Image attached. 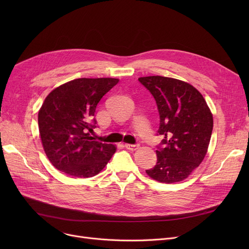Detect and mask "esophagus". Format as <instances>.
<instances>
[{
	"instance_id": "esophagus-1",
	"label": "esophagus",
	"mask_w": 249,
	"mask_h": 249,
	"mask_svg": "<svg viewBox=\"0 0 249 249\" xmlns=\"http://www.w3.org/2000/svg\"><path fill=\"white\" fill-rule=\"evenodd\" d=\"M125 147L129 150H135L138 148V144H129V143H125Z\"/></svg>"
}]
</instances>
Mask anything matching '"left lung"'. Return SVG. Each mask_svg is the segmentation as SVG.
<instances>
[{"label":"left lung","mask_w":249,"mask_h":249,"mask_svg":"<svg viewBox=\"0 0 249 249\" xmlns=\"http://www.w3.org/2000/svg\"><path fill=\"white\" fill-rule=\"evenodd\" d=\"M138 81L153 96L160 113L158 162L146 169L153 179L173 184L187 178L203 161L210 143L213 116L200 91L192 85L160 75Z\"/></svg>","instance_id":"8db88e82"}]
</instances>
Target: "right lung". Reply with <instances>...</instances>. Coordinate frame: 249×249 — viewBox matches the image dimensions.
Masks as SVG:
<instances>
[{
	"mask_svg": "<svg viewBox=\"0 0 249 249\" xmlns=\"http://www.w3.org/2000/svg\"><path fill=\"white\" fill-rule=\"evenodd\" d=\"M118 78H76L54 89L38 113L39 132L48 160L58 171L90 178L106 166L116 151L113 144L96 140L95 112Z\"/></svg>",
	"mask_w": 249,
	"mask_h": 249,
	"instance_id": "add662e5",
	"label": "right lung"
}]
</instances>
